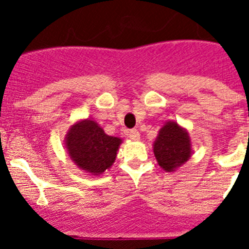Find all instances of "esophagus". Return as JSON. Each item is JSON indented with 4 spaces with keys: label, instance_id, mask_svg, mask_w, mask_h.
I'll list each match as a JSON object with an SVG mask.
<instances>
[{
    "label": "esophagus",
    "instance_id": "34e87169",
    "mask_svg": "<svg viewBox=\"0 0 249 249\" xmlns=\"http://www.w3.org/2000/svg\"><path fill=\"white\" fill-rule=\"evenodd\" d=\"M128 137L131 138V140H140V132L137 131V129H129L128 131Z\"/></svg>",
    "mask_w": 249,
    "mask_h": 249
}]
</instances>
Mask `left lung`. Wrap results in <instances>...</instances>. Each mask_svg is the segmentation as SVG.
<instances>
[{
  "mask_svg": "<svg viewBox=\"0 0 249 249\" xmlns=\"http://www.w3.org/2000/svg\"><path fill=\"white\" fill-rule=\"evenodd\" d=\"M153 152L158 164L167 172H172L191 157L190 137L177 123L168 122L160 128Z\"/></svg>",
  "mask_w": 249,
  "mask_h": 249,
  "instance_id": "1",
  "label": "left lung"
}]
</instances>
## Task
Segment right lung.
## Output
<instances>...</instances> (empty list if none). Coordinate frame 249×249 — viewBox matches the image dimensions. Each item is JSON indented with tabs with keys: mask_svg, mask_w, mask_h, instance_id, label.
I'll return each instance as SVG.
<instances>
[{
	"mask_svg": "<svg viewBox=\"0 0 249 249\" xmlns=\"http://www.w3.org/2000/svg\"><path fill=\"white\" fill-rule=\"evenodd\" d=\"M121 142L120 138L106 135L91 120L73 124L66 140L71 160L80 168L93 175H100L112 166Z\"/></svg>",
	"mask_w": 249,
	"mask_h": 249,
	"instance_id": "1",
	"label": "right lung"
}]
</instances>
